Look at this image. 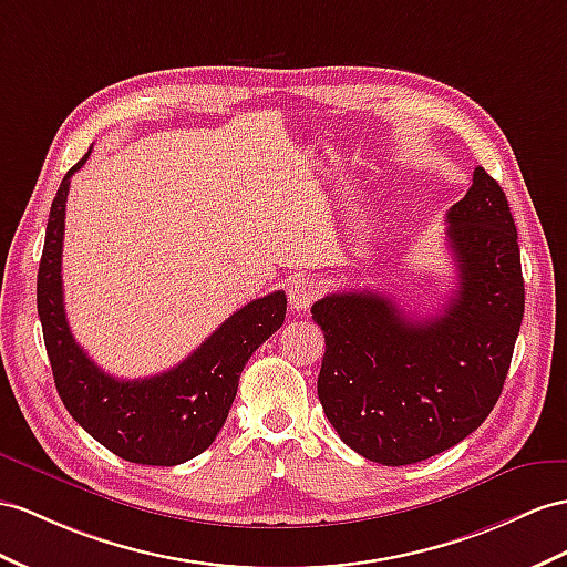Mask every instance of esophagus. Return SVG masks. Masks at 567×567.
<instances>
[{
  "label": "esophagus",
  "instance_id": "esophagus-1",
  "mask_svg": "<svg viewBox=\"0 0 567 567\" xmlns=\"http://www.w3.org/2000/svg\"><path fill=\"white\" fill-rule=\"evenodd\" d=\"M318 299V285L309 278H295L287 287V301L295 311H307Z\"/></svg>",
  "mask_w": 567,
  "mask_h": 567
}]
</instances>
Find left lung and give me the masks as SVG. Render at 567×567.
<instances>
[{
  "label": "left lung",
  "mask_w": 567,
  "mask_h": 567,
  "mask_svg": "<svg viewBox=\"0 0 567 567\" xmlns=\"http://www.w3.org/2000/svg\"><path fill=\"white\" fill-rule=\"evenodd\" d=\"M445 223L457 292L441 316L416 321L373 289L311 307L326 336L318 400L328 422L354 453L390 467L439 455L484 424L525 316L515 220L484 167Z\"/></svg>",
  "instance_id": "8db88e82"
}]
</instances>
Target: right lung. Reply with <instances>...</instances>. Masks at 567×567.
Listing matches in <instances>:
<instances>
[{
  "label": "right lung",
  "mask_w": 567,
  "mask_h": 567,
  "mask_svg": "<svg viewBox=\"0 0 567 567\" xmlns=\"http://www.w3.org/2000/svg\"><path fill=\"white\" fill-rule=\"evenodd\" d=\"M50 208L38 270V316L56 393L64 408L114 455L136 464L174 467L200 455L223 429L249 357L285 323V292L254 299L231 313L182 364L141 381H122L97 369L71 336L64 311L62 244L71 174Z\"/></svg>",
  "instance_id": "right-lung-1"
}]
</instances>
